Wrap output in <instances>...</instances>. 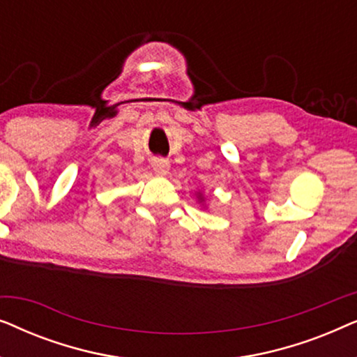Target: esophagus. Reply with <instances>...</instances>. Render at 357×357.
<instances>
[{
  "instance_id": "1",
  "label": "esophagus",
  "mask_w": 357,
  "mask_h": 357,
  "mask_svg": "<svg viewBox=\"0 0 357 357\" xmlns=\"http://www.w3.org/2000/svg\"><path fill=\"white\" fill-rule=\"evenodd\" d=\"M151 165H153L154 174L160 175V177H164V175H167L169 170H170V165H169L167 160L160 159V158L153 159V162H151Z\"/></svg>"
}]
</instances>
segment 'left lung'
I'll list each match as a JSON object with an SVG mask.
<instances>
[{"label":"left lung","instance_id":"obj_1","mask_svg":"<svg viewBox=\"0 0 357 357\" xmlns=\"http://www.w3.org/2000/svg\"><path fill=\"white\" fill-rule=\"evenodd\" d=\"M197 198H198V202H199V203H204V197L202 195V192H198V193H197Z\"/></svg>","mask_w":357,"mask_h":357}]
</instances>
